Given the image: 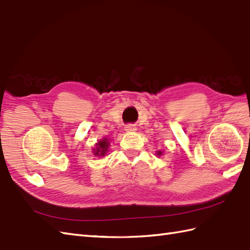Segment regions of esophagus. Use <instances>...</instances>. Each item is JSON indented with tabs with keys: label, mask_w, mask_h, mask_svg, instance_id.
Wrapping results in <instances>:
<instances>
[{
	"label": "esophagus",
	"mask_w": 250,
	"mask_h": 250,
	"mask_svg": "<svg viewBox=\"0 0 250 250\" xmlns=\"http://www.w3.org/2000/svg\"><path fill=\"white\" fill-rule=\"evenodd\" d=\"M125 129H126L127 131H135V130H136V126L132 125V124H128V125H127V126L125 127Z\"/></svg>",
	"instance_id": "esophagus-1"
}]
</instances>
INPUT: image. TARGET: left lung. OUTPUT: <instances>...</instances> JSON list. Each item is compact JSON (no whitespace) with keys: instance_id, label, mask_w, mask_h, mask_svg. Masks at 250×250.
I'll use <instances>...</instances> for the list:
<instances>
[{"instance_id":"obj_1","label":"left lung","mask_w":250,"mask_h":250,"mask_svg":"<svg viewBox=\"0 0 250 250\" xmlns=\"http://www.w3.org/2000/svg\"><path fill=\"white\" fill-rule=\"evenodd\" d=\"M160 154H162V152H160V151H158V152H157V155H158V156H159V155H160Z\"/></svg>"}]
</instances>
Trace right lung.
<instances>
[{
	"instance_id": "obj_1",
	"label": "right lung",
	"mask_w": 250,
	"mask_h": 250,
	"mask_svg": "<svg viewBox=\"0 0 250 250\" xmlns=\"http://www.w3.org/2000/svg\"><path fill=\"white\" fill-rule=\"evenodd\" d=\"M96 151L94 152L95 153V155H99V156H102V155H104L106 154V152L108 151V146H109V143L107 141V139H103L102 141H99L97 144H96Z\"/></svg>"
}]
</instances>
